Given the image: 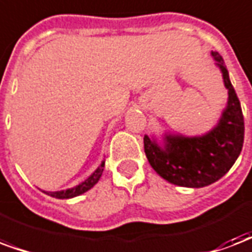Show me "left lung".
I'll use <instances>...</instances> for the list:
<instances>
[{"instance_id": "left-lung-1", "label": "left lung", "mask_w": 252, "mask_h": 252, "mask_svg": "<svg viewBox=\"0 0 252 252\" xmlns=\"http://www.w3.org/2000/svg\"><path fill=\"white\" fill-rule=\"evenodd\" d=\"M211 57L222 72L227 90V103L216 126L198 136L165 130L161 141L156 136H144V149L149 164L160 177L173 185H211L231 169L243 147L245 122L241 103L230 82L223 58L217 51H211Z\"/></svg>"}]
</instances>
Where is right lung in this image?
I'll use <instances>...</instances> for the list:
<instances>
[{"label": "right lung", "mask_w": 252, "mask_h": 252, "mask_svg": "<svg viewBox=\"0 0 252 252\" xmlns=\"http://www.w3.org/2000/svg\"><path fill=\"white\" fill-rule=\"evenodd\" d=\"M104 164L105 160L101 161V164L96 168V170L92 173L90 177H87L83 182H80L79 185L74 186V188H70V189L66 190H59V191H43L50 197H54V198L58 199H68L74 198V197H78V195L83 194L86 191H88L90 189H92L94 186L99 182L101 177V173L104 170Z\"/></svg>", "instance_id": "obj_1"}]
</instances>
